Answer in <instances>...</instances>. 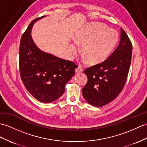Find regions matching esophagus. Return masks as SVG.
I'll use <instances>...</instances> for the list:
<instances>
[{
    "label": "esophagus",
    "instance_id": "1",
    "mask_svg": "<svg viewBox=\"0 0 147 147\" xmlns=\"http://www.w3.org/2000/svg\"><path fill=\"white\" fill-rule=\"evenodd\" d=\"M82 71H83V70L82 69V68L80 67H78L76 69V73H80V72H82Z\"/></svg>",
    "mask_w": 147,
    "mask_h": 147
}]
</instances>
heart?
Here are the masks:
<instances>
[{
  "instance_id": "heart-1",
  "label": "heart",
  "mask_w": 147,
  "mask_h": 147,
  "mask_svg": "<svg viewBox=\"0 0 147 147\" xmlns=\"http://www.w3.org/2000/svg\"><path fill=\"white\" fill-rule=\"evenodd\" d=\"M119 40V34L105 24L99 22L87 24L74 35V40L82 45L83 59L92 64L100 63L108 58ZM78 51L77 44H70L68 53L74 58Z\"/></svg>"
}]
</instances>
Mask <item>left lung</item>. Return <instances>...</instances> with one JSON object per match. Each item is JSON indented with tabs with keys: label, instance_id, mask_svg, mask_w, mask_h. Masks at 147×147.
I'll use <instances>...</instances> for the list:
<instances>
[{
	"label": "left lung",
	"instance_id": "obj_1",
	"mask_svg": "<svg viewBox=\"0 0 147 147\" xmlns=\"http://www.w3.org/2000/svg\"><path fill=\"white\" fill-rule=\"evenodd\" d=\"M131 55V43L121 28L119 44L109 58L84 70L88 82L82 89V95L87 102L101 107L117 97L127 81Z\"/></svg>",
	"mask_w": 147,
	"mask_h": 147
}]
</instances>
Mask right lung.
Wrapping results in <instances>:
<instances>
[{
  "label": "right lung",
  "mask_w": 147,
  "mask_h": 147,
  "mask_svg": "<svg viewBox=\"0 0 147 147\" xmlns=\"http://www.w3.org/2000/svg\"><path fill=\"white\" fill-rule=\"evenodd\" d=\"M42 16L32 21L21 37L19 69L27 90L42 103L56 100L65 91L67 83L75 75L77 66L39 49L31 36L34 24Z\"/></svg>",
  "instance_id": "add662e5"
}]
</instances>
